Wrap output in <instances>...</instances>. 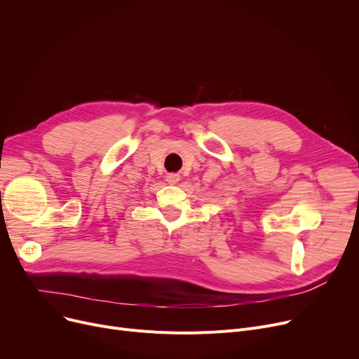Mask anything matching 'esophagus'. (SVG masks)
Instances as JSON below:
<instances>
[{
    "label": "esophagus",
    "instance_id": "34e87169",
    "mask_svg": "<svg viewBox=\"0 0 359 359\" xmlns=\"http://www.w3.org/2000/svg\"><path fill=\"white\" fill-rule=\"evenodd\" d=\"M179 180H180V176L177 173H170L165 176V182L168 184H176Z\"/></svg>",
    "mask_w": 359,
    "mask_h": 359
}]
</instances>
